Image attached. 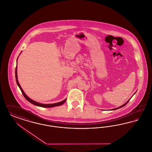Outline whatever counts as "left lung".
Segmentation results:
<instances>
[{
  "instance_id": "left-lung-1",
  "label": "left lung",
  "mask_w": 152,
  "mask_h": 152,
  "mask_svg": "<svg viewBox=\"0 0 152 152\" xmlns=\"http://www.w3.org/2000/svg\"><path fill=\"white\" fill-rule=\"evenodd\" d=\"M135 93H136V92H135ZM135 93H134V94H135ZM130 99H129V100H128V101H127V102H126V103H125V104H123V105H121V106H120V107H118V108H116L112 109V110H116V109H117L121 108H122V107H124V106H125V105H126V104H127V103H128V102H129V100H130Z\"/></svg>"
}]
</instances>
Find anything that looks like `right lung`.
I'll use <instances>...</instances> for the list:
<instances>
[{
  "mask_svg": "<svg viewBox=\"0 0 152 152\" xmlns=\"http://www.w3.org/2000/svg\"><path fill=\"white\" fill-rule=\"evenodd\" d=\"M17 60H18V59H17ZM15 77H16V81L17 85L18 86V87H19L20 89L21 90L22 94H23L24 97L26 98V99L27 101H29V102H31V104H34V105H35L38 106V107H43V108H51V107H56V106L61 105L63 104H64V103L65 102L66 100V99H65V100H64L63 101H61V102H58L54 103V104H44L39 103V102H36V101H34V100H32V99H31L30 98H29V97L26 95V94L24 93V92L23 91L22 87L20 86L19 83V81H18V76H17V65H16V69H15Z\"/></svg>",
  "mask_w": 152,
  "mask_h": 152,
  "instance_id": "right-lung-1",
  "label": "right lung"
}]
</instances>
